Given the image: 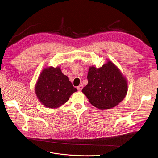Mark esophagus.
Returning a JSON list of instances; mask_svg holds the SVG:
<instances>
[{
  "label": "esophagus",
  "mask_w": 158,
  "mask_h": 158,
  "mask_svg": "<svg viewBox=\"0 0 158 158\" xmlns=\"http://www.w3.org/2000/svg\"><path fill=\"white\" fill-rule=\"evenodd\" d=\"M77 88V89H78L79 91H81L82 90V89L83 88V86H82V85H79Z\"/></svg>",
  "instance_id": "34e87169"
}]
</instances>
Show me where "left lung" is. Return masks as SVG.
Returning <instances> with one entry per match:
<instances>
[{"label": "left lung", "mask_w": 158, "mask_h": 158, "mask_svg": "<svg viewBox=\"0 0 158 158\" xmlns=\"http://www.w3.org/2000/svg\"><path fill=\"white\" fill-rule=\"evenodd\" d=\"M87 78L88 83L82 92L90 103L98 109L113 108L127 95V79L110 60L100 68L90 66Z\"/></svg>", "instance_id": "1"}]
</instances>
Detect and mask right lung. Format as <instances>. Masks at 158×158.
Listing matches in <instances>:
<instances>
[{
  "label": "right lung",
  "mask_w": 158,
  "mask_h": 158,
  "mask_svg": "<svg viewBox=\"0 0 158 158\" xmlns=\"http://www.w3.org/2000/svg\"><path fill=\"white\" fill-rule=\"evenodd\" d=\"M77 91L68 77L62 73L60 67L44 68L35 86V93L39 101L49 109L61 107Z\"/></svg>",
  "instance_id": "obj_1"
}]
</instances>
